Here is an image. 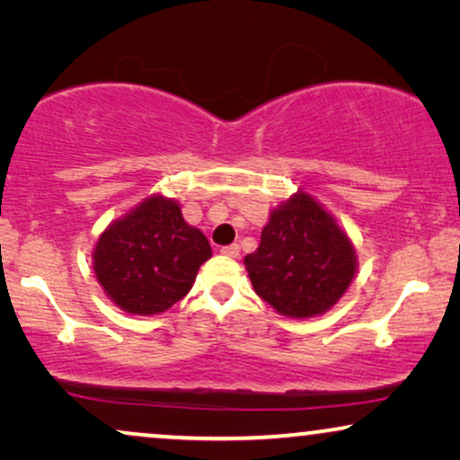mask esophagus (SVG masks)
Returning a JSON list of instances; mask_svg holds the SVG:
<instances>
[{
  "instance_id": "34e87169",
  "label": "esophagus",
  "mask_w": 460,
  "mask_h": 460,
  "mask_svg": "<svg viewBox=\"0 0 460 460\" xmlns=\"http://www.w3.org/2000/svg\"><path fill=\"white\" fill-rule=\"evenodd\" d=\"M222 253L228 257H238L241 255V244H228V247H222Z\"/></svg>"
}]
</instances>
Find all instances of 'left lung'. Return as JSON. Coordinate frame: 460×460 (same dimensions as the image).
Listing matches in <instances>:
<instances>
[{
  "label": "left lung",
  "instance_id": "1",
  "mask_svg": "<svg viewBox=\"0 0 460 460\" xmlns=\"http://www.w3.org/2000/svg\"><path fill=\"white\" fill-rule=\"evenodd\" d=\"M251 285L288 318H312L341 299L356 274V251L335 217L297 192L270 213L255 253L244 257Z\"/></svg>",
  "mask_w": 460,
  "mask_h": 460
}]
</instances>
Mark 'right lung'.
<instances>
[{"label":"right lung","mask_w":460,"mask_h":460,"mask_svg":"<svg viewBox=\"0 0 460 460\" xmlns=\"http://www.w3.org/2000/svg\"><path fill=\"white\" fill-rule=\"evenodd\" d=\"M209 257L203 232L186 224L175 200L156 194L100 234L93 272L121 310L150 316L186 297Z\"/></svg>","instance_id":"right-lung-1"}]
</instances>
